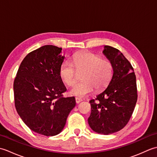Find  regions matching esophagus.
I'll return each mask as SVG.
<instances>
[{
    "label": "esophagus",
    "instance_id": "esophagus-1",
    "mask_svg": "<svg viewBox=\"0 0 157 157\" xmlns=\"http://www.w3.org/2000/svg\"><path fill=\"white\" fill-rule=\"evenodd\" d=\"M82 101V100L81 98H75V102L77 104H79V102H81Z\"/></svg>",
    "mask_w": 157,
    "mask_h": 157
}]
</instances>
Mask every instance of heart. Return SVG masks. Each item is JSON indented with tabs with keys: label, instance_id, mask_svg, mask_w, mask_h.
Instances as JSON below:
<instances>
[{
	"label": "heart",
	"instance_id": "b5f03b06",
	"mask_svg": "<svg viewBox=\"0 0 157 157\" xmlns=\"http://www.w3.org/2000/svg\"><path fill=\"white\" fill-rule=\"evenodd\" d=\"M77 71L84 72L83 82L73 86L69 94L82 98L90 94L94 88L101 90L109 84L113 76V65L109 60L102 59L94 53L83 52L73 56L72 63L63 61L59 68L60 77L69 86L75 83Z\"/></svg>",
	"mask_w": 157,
	"mask_h": 157
}]
</instances>
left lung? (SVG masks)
<instances>
[{"mask_svg": "<svg viewBox=\"0 0 157 157\" xmlns=\"http://www.w3.org/2000/svg\"><path fill=\"white\" fill-rule=\"evenodd\" d=\"M102 53L113 65V76L105 90L90 101L88 119L93 131L109 135L124 128L137 102V87L132 65L118 49L105 46Z\"/></svg>", "mask_w": 157, "mask_h": 157, "instance_id": "1", "label": "left lung"}]
</instances>
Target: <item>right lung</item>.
<instances>
[{"instance_id":"obj_1","label":"right lung","mask_w":157,"mask_h":157,"mask_svg":"<svg viewBox=\"0 0 157 157\" xmlns=\"http://www.w3.org/2000/svg\"><path fill=\"white\" fill-rule=\"evenodd\" d=\"M62 48L45 45L23 59L13 84L15 105L32 131L46 136L62 132L75 106V97H62L67 88L59 75Z\"/></svg>"}]
</instances>
